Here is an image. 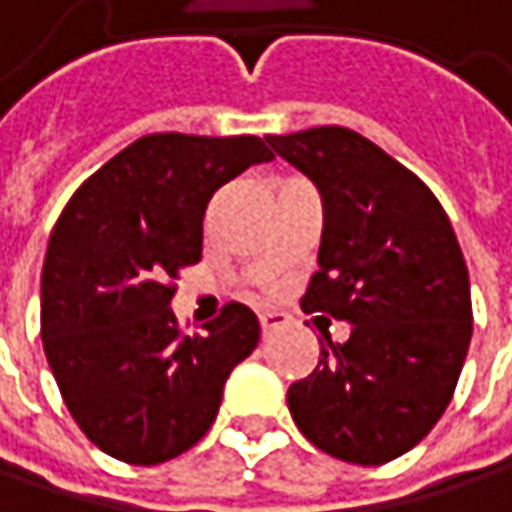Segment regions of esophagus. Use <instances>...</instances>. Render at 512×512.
I'll return each instance as SVG.
<instances>
[{"label":"esophagus","mask_w":512,"mask_h":512,"mask_svg":"<svg viewBox=\"0 0 512 512\" xmlns=\"http://www.w3.org/2000/svg\"><path fill=\"white\" fill-rule=\"evenodd\" d=\"M287 323H290V317H287L284 311H263V314H260V329H263V335H272V332L284 329Z\"/></svg>","instance_id":"esophagus-1"}]
</instances>
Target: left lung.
Masks as SVG:
<instances>
[{
	"label": "left lung",
	"mask_w": 512,
	"mask_h": 512,
	"mask_svg": "<svg viewBox=\"0 0 512 512\" xmlns=\"http://www.w3.org/2000/svg\"><path fill=\"white\" fill-rule=\"evenodd\" d=\"M323 198L320 269L305 311L323 332L311 376L287 388L302 436L329 457L382 465L412 451L448 409L471 341V287L448 213L406 165L347 127L269 136Z\"/></svg>",
	"instance_id": "1"
}]
</instances>
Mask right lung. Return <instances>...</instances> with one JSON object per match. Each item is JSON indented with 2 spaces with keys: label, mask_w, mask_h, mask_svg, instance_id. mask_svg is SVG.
Returning a JSON list of instances; mask_svg holds the SVG:
<instances>
[{
  "label": "right lung",
  "mask_w": 512,
  "mask_h": 512,
  "mask_svg": "<svg viewBox=\"0 0 512 512\" xmlns=\"http://www.w3.org/2000/svg\"><path fill=\"white\" fill-rule=\"evenodd\" d=\"M269 159L257 136L154 133L112 156L61 210L41 272V338L73 421L103 454L156 465L213 427L260 323L231 302L204 332L183 335L171 281L201 260L213 192Z\"/></svg>",
  "instance_id": "add662e5"
}]
</instances>
